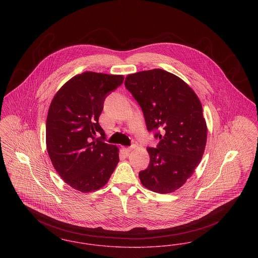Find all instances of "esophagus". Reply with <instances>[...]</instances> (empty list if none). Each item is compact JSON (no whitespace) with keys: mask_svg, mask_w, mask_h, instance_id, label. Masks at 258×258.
Listing matches in <instances>:
<instances>
[{"mask_svg":"<svg viewBox=\"0 0 258 258\" xmlns=\"http://www.w3.org/2000/svg\"><path fill=\"white\" fill-rule=\"evenodd\" d=\"M133 149H135V146H132V147H128V148H124L123 149V151L126 153V154H128V153H130Z\"/></svg>","mask_w":258,"mask_h":258,"instance_id":"obj_1","label":"esophagus"}]
</instances>
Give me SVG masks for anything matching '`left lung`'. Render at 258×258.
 I'll use <instances>...</instances> for the list:
<instances>
[{
    "instance_id": "obj_1",
    "label": "left lung",
    "mask_w": 258,
    "mask_h": 258,
    "mask_svg": "<svg viewBox=\"0 0 258 258\" xmlns=\"http://www.w3.org/2000/svg\"><path fill=\"white\" fill-rule=\"evenodd\" d=\"M124 84L142 107L148 130H159L156 149H147L150 165L139 173L141 183L158 194L172 192L186 183L205 153L201 101L186 82L163 69L129 74Z\"/></svg>"
}]
</instances>
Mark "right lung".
Instances as JSON below:
<instances>
[{"mask_svg": "<svg viewBox=\"0 0 258 258\" xmlns=\"http://www.w3.org/2000/svg\"><path fill=\"white\" fill-rule=\"evenodd\" d=\"M123 75L85 71L61 87L50 104L46 123L47 151L54 169L73 189L103 188L119 161L116 146L103 143L99 124L107 93L123 83Z\"/></svg>", "mask_w": 258, "mask_h": 258, "instance_id": "1", "label": "right lung"}]
</instances>
